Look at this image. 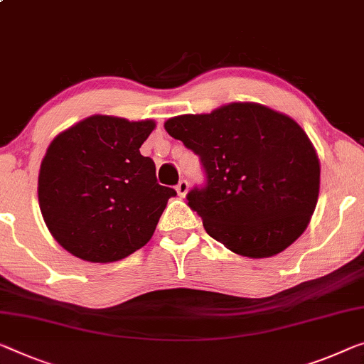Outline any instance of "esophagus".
Returning a JSON list of instances; mask_svg holds the SVG:
<instances>
[{
	"mask_svg": "<svg viewBox=\"0 0 364 364\" xmlns=\"http://www.w3.org/2000/svg\"><path fill=\"white\" fill-rule=\"evenodd\" d=\"M188 189H189V183H188L186 180H181L180 183L176 184V193H178V196H181V198L186 196Z\"/></svg>",
	"mask_w": 364,
	"mask_h": 364,
	"instance_id": "obj_1",
	"label": "esophagus"
}]
</instances>
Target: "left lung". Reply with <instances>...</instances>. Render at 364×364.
Returning a JSON list of instances; mask_svg holds the SVG:
<instances>
[{
	"instance_id": "1",
	"label": "left lung",
	"mask_w": 364,
	"mask_h": 364,
	"mask_svg": "<svg viewBox=\"0 0 364 364\" xmlns=\"http://www.w3.org/2000/svg\"><path fill=\"white\" fill-rule=\"evenodd\" d=\"M165 130L199 155L208 184L188 193L208 234L230 252L268 258L307 229L321 161L294 119L258 102L168 119Z\"/></svg>"
}]
</instances>
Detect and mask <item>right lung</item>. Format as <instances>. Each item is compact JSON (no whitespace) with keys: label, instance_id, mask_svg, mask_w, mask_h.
<instances>
[{"label":"right lung","instance_id":"1","mask_svg":"<svg viewBox=\"0 0 364 364\" xmlns=\"http://www.w3.org/2000/svg\"><path fill=\"white\" fill-rule=\"evenodd\" d=\"M154 119L127 121L95 114L52 140L41 164V213L48 232L73 257L112 263L147 243L171 188L140 147Z\"/></svg>","mask_w":364,"mask_h":364}]
</instances>
